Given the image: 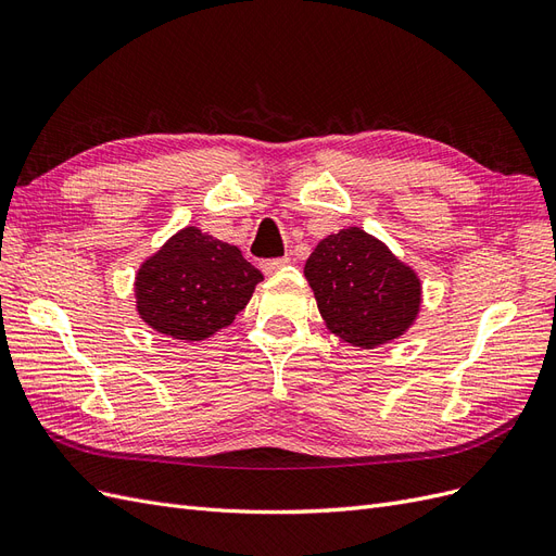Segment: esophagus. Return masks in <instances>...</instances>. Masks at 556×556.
<instances>
[{
  "label": "esophagus",
  "mask_w": 556,
  "mask_h": 556,
  "mask_svg": "<svg viewBox=\"0 0 556 556\" xmlns=\"http://www.w3.org/2000/svg\"><path fill=\"white\" fill-rule=\"evenodd\" d=\"M285 264H290V257H276V260H264L262 262V271L264 274H276L278 268H282Z\"/></svg>",
  "instance_id": "1"
}]
</instances>
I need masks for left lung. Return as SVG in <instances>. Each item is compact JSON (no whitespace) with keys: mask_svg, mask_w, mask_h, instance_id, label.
I'll list each match as a JSON object with an SVG mask.
<instances>
[{"mask_svg":"<svg viewBox=\"0 0 556 556\" xmlns=\"http://www.w3.org/2000/svg\"><path fill=\"white\" fill-rule=\"evenodd\" d=\"M304 276L327 329L362 350L406 333L422 304V282L413 268L359 227L319 241Z\"/></svg>","mask_w":556,"mask_h":556,"instance_id":"left-lung-1","label":"left lung"}]
</instances>
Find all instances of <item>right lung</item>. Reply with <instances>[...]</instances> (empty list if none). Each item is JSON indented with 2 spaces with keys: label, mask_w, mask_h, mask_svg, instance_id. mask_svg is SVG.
<instances>
[{
  "label": "right lung",
  "mask_w": 556,
  "mask_h": 556,
  "mask_svg": "<svg viewBox=\"0 0 556 556\" xmlns=\"http://www.w3.org/2000/svg\"><path fill=\"white\" fill-rule=\"evenodd\" d=\"M262 280L237 245L185 227L141 264L134 294L148 327L194 343L229 327Z\"/></svg>",
  "instance_id": "1"
}]
</instances>
